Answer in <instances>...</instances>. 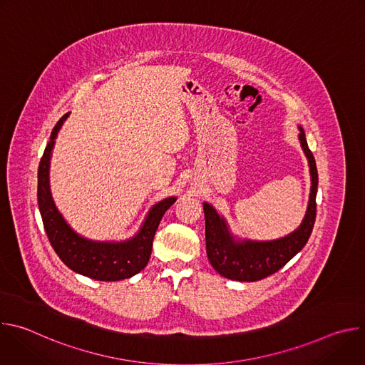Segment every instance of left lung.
Returning <instances> with one entry per match:
<instances>
[{
    "label": "left lung",
    "mask_w": 365,
    "mask_h": 365,
    "mask_svg": "<svg viewBox=\"0 0 365 365\" xmlns=\"http://www.w3.org/2000/svg\"><path fill=\"white\" fill-rule=\"evenodd\" d=\"M299 130V140L309 160L312 187L304 220L294 232L274 241H235L224 218H220L211 205L203 203L206 254L221 276L238 282L262 280L279 272L307 242L317 218L318 169L314 154L307 147L304 131Z\"/></svg>",
    "instance_id": "8db88e82"
}]
</instances>
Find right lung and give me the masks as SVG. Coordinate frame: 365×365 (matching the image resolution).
Here are the masks:
<instances>
[{"instance_id": "add662e5", "label": "right lung", "mask_w": 365, "mask_h": 365, "mask_svg": "<svg viewBox=\"0 0 365 365\" xmlns=\"http://www.w3.org/2000/svg\"><path fill=\"white\" fill-rule=\"evenodd\" d=\"M65 114L51 130L43 158L38 165L37 202L47 238L62 262L73 272L101 282H115L128 279L141 272L151 254L153 238L165 212L176 202L168 197L151 207L140 232L124 242H95L79 237L65 222L51 200L48 189V165L55 138L68 118Z\"/></svg>"}]
</instances>
